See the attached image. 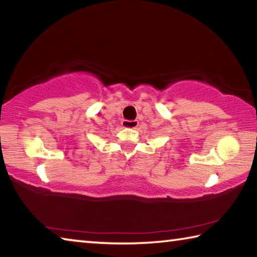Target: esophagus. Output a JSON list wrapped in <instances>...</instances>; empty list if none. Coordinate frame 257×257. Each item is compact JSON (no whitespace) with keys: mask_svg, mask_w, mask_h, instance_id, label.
Returning a JSON list of instances; mask_svg holds the SVG:
<instances>
[{"mask_svg":"<svg viewBox=\"0 0 257 257\" xmlns=\"http://www.w3.org/2000/svg\"><path fill=\"white\" fill-rule=\"evenodd\" d=\"M139 122L137 120H123L122 121V127L123 128H129V129H135L138 127Z\"/></svg>","mask_w":257,"mask_h":257,"instance_id":"obj_1","label":"esophagus"}]
</instances>
